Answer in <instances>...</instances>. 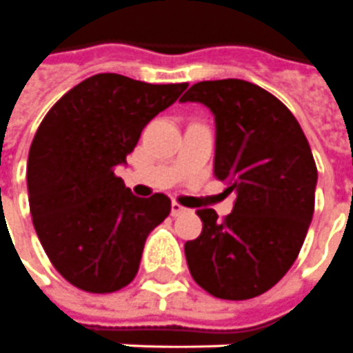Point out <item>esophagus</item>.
Here are the masks:
<instances>
[{"mask_svg": "<svg viewBox=\"0 0 353 353\" xmlns=\"http://www.w3.org/2000/svg\"><path fill=\"white\" fill-rule=\"evenodd\" d=\"M188 209H184L181 203H176V201H172L171 203V214L172 216H179V214H182V212H186Z\"/></svg>", "mask_w": 353, "mask_h": 353, "instance_id": "obj_1", "label": "esophagus"}]
</instances>
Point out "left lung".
Returning a JSON list of instances; mask_svg holds the SVG:
<instances>
[{"label": "left lung", "mask_w": 353, "mask_h": 353, "mask_svg": "<svg viewBox=\"0 0 353 353\" xmlns=\"http://www.w3.org/2000/svg\"><path fill=\"white\" fill-rule=\"evenodd\" d=\"M181 102L212 112L214 176L237 194L224 221L197 211L203 230L184 245L190 274L216 299L259 296L287 274L308 234L317 184L308 141L283 102L243 79L199 81Z\"/></svg>", "instance_id": "8db88e82"}]
</instances>
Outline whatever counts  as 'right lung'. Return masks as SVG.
Listing matches in <instances>:
<instances>
[{
	"instance_id": "right-lung-1",
	"label": "right lung",
	"mask_w": 353,
	"mask_h": 353,
	"mask_svg": "<svg viewBox=\"0 0 353 353\" xmlns=\"http://www.w3.org/2000/svg\"><path fill=\"white\" fill-rule=\"evenodd\" d=\"M186 87L97 74L39 125L26 167L30 212L49 261L77 289L114 292L131 283L146 237L171 212L169 197H137L114 171Z\"/></svg>"
}]
</instances>
